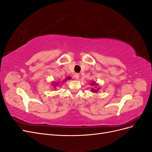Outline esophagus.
Returning <instances> with one entry per match:
<instances>
[{
    "label": "esophagus",
    "instance_id": "esophagus-1",
    "mask_svg": "<svg viewBox=\"0 0 152 152\" xmlns=\"http://www.w3.org/2000/svg\"><path fill=\"white\" fill-rule=\"evenodd\" d=\"M74 77H75V79L76 80H78V79H79V73H75Z\"/></svg>",
    "mask_w": 152,
    "mask_h": 152
}]
</instances>
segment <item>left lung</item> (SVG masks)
Listing matches in <instances>:
<instances>
[{"mask_svg":"<svg viewBox=\"0 0 152 152\" xmlns=\"http://www.w3.org/2000/svg\"><path fill=\"white\" fill-rule=\"evenodd\" d=\"M91 84H92V86H95V85H96L95 82H93V83H92ZM91 91H92V92H94V93H97V91H98V89H97L96 90H95V89H92Z\"/></svg>","mask_w":152,"mask_h":152,"instance_id":"left-lung-1","label":"left lung"}]
</instances>
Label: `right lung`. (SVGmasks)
<instances>
[{
  "mask_svg": "<svg viewBox=\"0 0 152 152\" xmlns=\"http://www.w3.org/2000/svg\"><path fill=\"white\" fill-rule=\"evenodd\" d=\"M70 79H71V77H68L65 80H63V82H64V81H65V80H70ZM53 84H53V86H54V87H56V86L58 85V83H56V82H54Z\"/></svg>",
  "mask_w": 152,
  "mask_h": 152,
  "instance_id": "obj_1",
  "label": "right lung"
}]
</instances>
